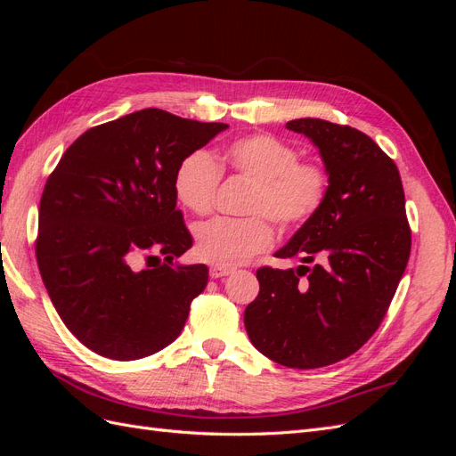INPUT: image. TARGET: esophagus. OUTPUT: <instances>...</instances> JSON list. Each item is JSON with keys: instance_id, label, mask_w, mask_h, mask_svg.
<instances>
[{"instance_id": "obj_1", "label": "esophagus", "mask_w": 456, "mask_h": 456, "mask_svg": "<svg viewBox=\"0 0 456 456\" xmlns=\"http://www.w3.org/2000/svg\"><path fill=\"white\" fill-rule=\"evenodd\" d=\"M232 272L233 268H228V266H211L209 275L213 280H218V278H224V275H230Z\"/></svg>"}]
</instances>
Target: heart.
<instances>
[{
	"mask_svg": "<svg viewBox=\"0 0 456 456\" xmlns=\"http://www.w3.org/2000/svg\"><path fill=\"white\" fill-rule=\"evenodd\" d=\"M220 163L253 183L245 201V218H213L196 228V253L215 266H238L273 243L266 214L281 228H295L322 209L329 191V175L320 163L298 161L295 146L272 134H251L233 141ZM215 158L196 150L178 163L175 194L186 209L207 215L213 209L220 183Z\"/></svg>",
	"mask_w": 456,
	"mask_h": 456,
	"instance_id": "heart-1",
	"label": "heart"
}]
</instances>
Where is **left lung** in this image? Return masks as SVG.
<instances>
[{
  "label": "left lung",
  "mask_w": 456,
  "mask_h": 456,
  "mask_svg": "<svg viewBox=\"0 0 456 456\" xmlns=\"http://www.w3.org/2000/svg\"><path fill=\"white\" fill-rule=\"evenodd\" d=\"M285 127L320 150L329 191L275 256L315 265L258 268L260 291L243 322L272 362L317 369L352 355L379 329L407 266L411 230L402 176L370 136L317 118Z\"/></svg>",
  "instance_id": "obj_1"
}]
</instances>
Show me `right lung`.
I'll use <instances>...</instances> for the list:
<instances>
[{
    "mask_svg": "<svg viewBox=\"0 0 456 456\" xmlns=\"http://www.w3.org/2000/svg\"><path fill=\"white\" fill-rule=\"evenodd\" d=\"M224 129L139 110L86 131L47 178L37 266L54 310L89 350L131 362L181 335L209 270L175 262L191 247L175 173ZM139 254L160 265L134 271Z\"/></svg>",
    "mask_w": 456,
    "mask_h": 456,
    "instance_id": "1",
    "label": "right lung"
}]
</instances>
